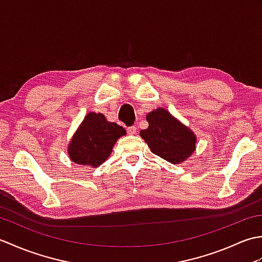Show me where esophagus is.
Segmentation results:
<instances>
[{
	"label": "esophagus",
	"instance_id": "obj_1",
	"mask_svg": "<svg viewBox=\"0 0 262 262\" xmlns=\"http://www.w3.org/2000/svg\"><path fill=\"white\" fill-rule=\"evenodd\" d=\"M136 130H137V128H136L135 126H130V127L127 128V133H128V134H129V135L136 134Z\"/></svg>",
	"mask_w": 262,
	"mask_h": 262
}]
</instances>
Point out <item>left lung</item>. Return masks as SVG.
<instances>
[{
    "label": "left lung",
    "instance_id": "left-lung-1",
    "mask_svg": "<svg viewBox=\"0 0 262 262\" xmlns=\"http://www.w3.org/2000/svg\"><path fill=\"white\" fill-rule=\"evenodd\" d=\"M146 120L148 127L142 129L140 135L152 153L172 164L183 162L193 153L196 135L168 110L155 109L146 115Z\"/></svg>",
    "mask_w": 262,
    "mask_h": 262
}]
</instances>
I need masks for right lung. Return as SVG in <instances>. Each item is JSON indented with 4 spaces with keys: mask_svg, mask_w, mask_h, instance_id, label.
Masks as SVG:
<instances>
[{
    "mask_svg": "<svg viewBox=\"0 0 262 262\" xmlns=\"http://www.w3.org/2000/svg\"><path fill=\"white\" fill-rule=\"evenodd\" d=\"M126 135L124 127L109 122L102 114H88L69 145L70 159L76 164L97 168L107 160L119 137Z\"/></svg>",
    "mask_w": 262,
    "mask_h": 262,
    "instance_id": "1",
    "label": "right lung"
}]
</instances>
